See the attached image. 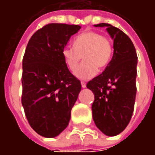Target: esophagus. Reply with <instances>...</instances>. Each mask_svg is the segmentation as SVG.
<instances>
[{
	"mask_svg": "<svg viewBox=\"0 0 155 155\" xmlns=\"http://www.w3.org/2000/svg\"><path fill=\"white\" fill-rule=\"evenodd\" d=\"M81 86L83 88H85L86 87V83L84 81H81Z\"/></svg>",
	"mask_w": 155,
	"mask_h": 155,
	"instance_id": "esophagus-1",
	"label": "esophagus"
}]
</instances>
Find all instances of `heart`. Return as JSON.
<instances>
[{
    "label": "heart",
    "mask_w": 155,
    "mask_h": 155,
    "mask_svg": "<svg viewBox=\"0 0 155 155\" xmlns=\"http://www.w3.org/2000/svg\"><path fill=\"white\" fill-rule=\"evenodd\" d=\"M61 53L64 63L71 71H74L83 55L84 62L76 68L74 74L81 80H89L96 74L97 70H104L110 64L113 45L110 40L101 33L87 31L74 38V46L64 45Z\"/></svg>",
    "instance_id": "b5f03b06"
}]
</instances>
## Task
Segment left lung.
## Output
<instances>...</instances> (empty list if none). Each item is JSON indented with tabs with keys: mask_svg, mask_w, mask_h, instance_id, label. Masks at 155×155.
Listing matches in <instances>:
<instances>
[{
	"mask_svg": "<svg viewBox=\"0 0 155 155\" xmlns=\"http://www.w3.org/2000/svg\"><path fill=\"white\" fill-rule=\"evenodd\" d=\"M106 27L114 40V54L102 74L86 84L94 94L93 120L99 130L108 136H115L130 123L136 96L137 54L130 37L110 24Z\"/></svg>",
	"mask_w": 155,
	"mask_h": 155,
	"instance_id": "left-lung-1",
	"label": "left lung"
}]
</instances>
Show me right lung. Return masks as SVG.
Here are the masks:
<instances>
[{
  "mask_svg": "<svg viewBox=\"0 0 155 155\" xmlns=\"http://www.w3.org/2000/svg\"><path fill=\"white\" fill-rule=\"evenodd\" d=\"M80 29L78 25L47 24L34 33L25 49L21 103L29 124L41 136H57L71 120L81 84L70 72L61 52Z\"/></svg>",
  "mask_w": 155,
  "mask_h": 155,
  "instance_id": "add662e5",
  "label": "right lung"
}]
</instances>
